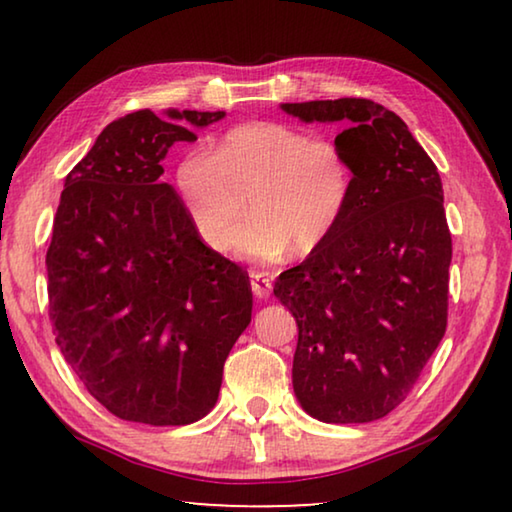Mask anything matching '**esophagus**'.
<instances>
[{"label":"esophagus","mask_w":512,"mask_h":512,"mask_svg":"<svg viewBox=\"0 0 512 512\" xmlns=\"http://www.w3.org/2000/svg\"><path fill=\"white\" fill-rule=\"evenodd\" d=\"M250 289H253V293H255V298H268L271 296V291H273V280L268 275H264V273H253L250 275Z\"/></svg>","instance_id":"34e87169"}]
</instances>
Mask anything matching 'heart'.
<instances>
[{"label": "heart", "instance_id": "1", "mask_svg": "<svg viewBox=\"0 0 512 512\" xmlns=\"http://www.w3.org/2000/svg\"><path fill=\"white\" fill-rule=\"evenodd\" d=\"M176 189L198 239L228 246L255 264H275L291 250L311 255L339 230L352 198V167L339 144L316 140L282 121L230 128L214 151L194 149L176 167Z\"/></svg>", "mask_w": 512, "mask_h": 512}]
</instances>
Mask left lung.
Returning a JSON list of instances; mask_svg holds the SVG:
<instances>
[{"label": "left lung", "mask_w": 512, "mask_h": 512, "mask_svg": "<svg viewBox=\"0 0 512 512\" xmlns=\"http://www.w3.org/2000/svg\"><path fill=\"white\" fill-rule=\"evenodd\" d=\"M302 121H345L352 167L339 230L273 293L298 323L293 391L309 415L372 422L413 391L447 329L452 235L443 183L404 121L370 99L282 103Z\"/></svg>", "instance_id": "left-lung-1"}]
</instances>
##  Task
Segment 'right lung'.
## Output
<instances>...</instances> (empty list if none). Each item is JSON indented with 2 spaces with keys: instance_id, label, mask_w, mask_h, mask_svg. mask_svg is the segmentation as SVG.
Listing matches in <instances>:
<instances>
[{
  "instance_id": "right-lung-1",
  "label": "right lung",
  "mask_w": 512,
  "mask_h": 512,
  "mask_svg": "<svg viewBox=\"0 0 512 512\" xmlns=\"http://www.w3.org/2000/svg\"><path fill=\"white\" fill-rule=\"evenodd\" d=\"M137 110L112 121L67 173L47 250L49 320L99 404L128 422L180 427L219 397L250 323L248 273L198 239L162 160L225 112Z\"/></svg>"
}]
</instances>
